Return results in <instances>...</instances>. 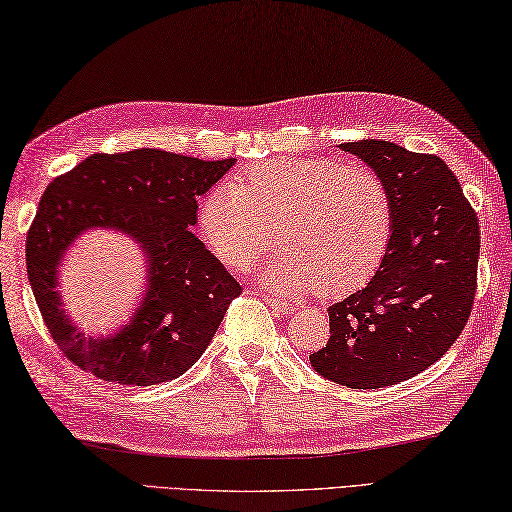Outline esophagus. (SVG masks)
I'll return each mask as SVG.
<instances>
[{"instance_id":"obj_1","label":"esophagus","mask_w":512,"mask_h":512,"mask_svg":"<svg viewBox=\"0 0 512 512\" xmlns=\"http://www.w3.org/2000/svg\"><path fill=\"white\" fill-rule=\"evenodd\" d=\"M265 302L271 306V311H276L278 315H291L293 313V306L291 304L282 302L278 298H271V295H265Z\"/></svg>"}]
</instances>
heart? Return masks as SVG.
Masks as SVG:
<instances>
[{
	"label": "heart",
	"instance_id": "1",
	"mask_svg": "<svg viewBox=\"0 0 512 512\" xmlns=\"http://www.w3.org/2000/svg\"><path fill=\"white\" fill-rule=\"evenodd\" d=\"M203 241L225 265L247 269L274 245L285 252L260 271L287 295L320 291L339 298L374 276L388 252L394 208L388 188L368 168L326 157H271L238 181L212 186L199 201Z\"/></svg>",
	"mask_w": 512,
	"mask_h": 512
}]
</instances>
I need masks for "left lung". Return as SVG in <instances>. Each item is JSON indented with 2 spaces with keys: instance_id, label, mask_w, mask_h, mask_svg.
<instances>
[{
  "instance_id": "obj_1",
  "label": "left lung",
  "mask_w": 512,
  "mask_h": 512,
  "mask_svg": "<svg viewBox=\"0 0 512 512\" xmlns=\"http://www.w3.org/2000/svg\"><path fill=\"white\" fill-rule=\"evenodd\" d=\"M339 149L381 177L394 230L368 285L328 306L331 337L309 359L328 381L377 390L416 377L460 337L475 298L480 225L440 157L383 140Z\"/></svg>"
}]
</instances>
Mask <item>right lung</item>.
<instances>
[{"instance_id":"right-lung-1","label":"right lung","mask_w":512,"mask_h":512,"mask_svg":"<svg viewBox=\"0 0 512 512\" xmlns=\"http://www.w3.org/2000/svg\"><path fill=\"white\" fill-rule=\"evenodd\" d=\"M234 162L160 149L96 153L43 192L26 238L28 280L56 346L78 368L120 385H155L195 366L241 293L190 232L197 201ZM96 229L131 237L147 263L130 320L98 338L80 331L58 291L62 260L83 233Z\"/></svg>"}]
</instances>
